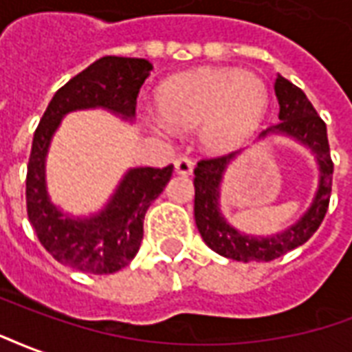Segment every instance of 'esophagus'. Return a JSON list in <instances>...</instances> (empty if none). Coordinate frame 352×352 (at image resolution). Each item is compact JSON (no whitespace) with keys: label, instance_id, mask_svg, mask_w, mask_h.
<instances>
[{"label":"esophagus","instance_id":"esophagus-1","mask_svg":"<svg viewBox=\"0 0 352 352\" xmlns=\"http://www.w3.org/2000/svg\"><path fill=\"white\" fill-rule=\"evenodd\" d=\"M193 166L195 161L191 157H186V155H182L174 161V170L178 174H184V176H189V174L193 173Z\"/></svg>","mask_w":352,"mask_h":352}]
</instances>
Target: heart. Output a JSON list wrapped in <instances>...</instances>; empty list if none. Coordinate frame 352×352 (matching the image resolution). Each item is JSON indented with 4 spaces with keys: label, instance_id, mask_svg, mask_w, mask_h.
Segmentation results:
<instances>
[{
    "label": "heart",
    "instance_id": "obj_1",
    "mask_svg": "<svg viewBox=\"0 0 352 352\" xmlns=\"http://www.w3.org/2000/svg\"><path fill=\"white\" fill-rule=\"evenodd\" d=\"M268 89L261 76L234 69L179 74L159 89L157 109L168 125L195 129L215 151L234 150L263 123Z\"/></svg>",
    "mask_w": 352,
    "mask_h": 352
}]
</instances>
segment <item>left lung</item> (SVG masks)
<instances>
[{
  "label": "left lung",
  "mask_w": 352,
  "mask_h": 352,
  "mask_svg": "<svg viewBox=\"0 0 352 352\" xmlns=\"http://www.w3.org/2000/svg\"><path fill=\"white\" fill-rule=\"evenodd\" d=\"M276 95L279 101V120L281 122L264 131L261 137L268 135L270 131H281L291 137L298 138L315 151L320 166V184L313 206L309 208L302 219L294 227L270 236V238H257V236H245L234 230L219 214V182L223 170L234 157L229 155H214V157H202L195 166V221L197 229L201 232L202 240L206 242L210 250L219 253L223 257L243 261V263H268L274 258L283 257L294 248L306 243L311 238L320 223L324 219L330 204L332 193V174L334 163L330 157V146L327 137V123L313 109V104L306 97V94L289 82L283 76L276 80Z\"/></svg>",
  "instance_id": "left-lung-1"
}]
</instances>
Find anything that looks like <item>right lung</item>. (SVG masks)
I'll list each match as a JSON object with an SVG mask.
<instances>
[{
    "instance_id": "1",
    "label": "right lung",
    "mask_w": 352,
    "mask_h": 352,
    "mask_svg": "<svg viewBox=\"0 0 352 352\" xmlns=\"http://www.w3.org/2000/svg\"><path fill=\"white\" fill-rule=\"evenodd\" d=\"M151 63L140 58L104 56L61 86L33 135L25 174V208L35 234L58 263L95 276L112 274L135 258L142 242L146 210L173 176L174 166L133 168L125 176L109 208L94 219L63 217L48 201L45 155L61 116L76 109L104 107L125 118L137 112L138 91Z\"/></svg>"
}]
</instances>
